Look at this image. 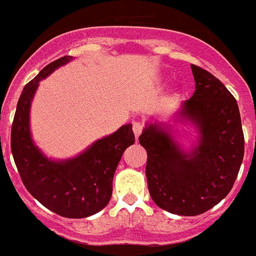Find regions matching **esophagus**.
I'll return each mask as SVG.
<instances>
[{"instance_id":"esophagus-1","label":"esophagus","mask_w":256,"mask_h":256,"mask_svg":"<svg viewBox=\"0 0 256 256\" xmlns=\"http://www.w3.org/2000/svg\"><path fill=\"white\" fill-rule=\"evenodd\" d=\"M133 132H134V136H136V138H138L140 134H141L142 130H144V126H142L140 122H133Z\"/></svg>"}]
</instances>
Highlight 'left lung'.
<instances>
[{
    "label": "left lung",
    "instance_id": "obj_1",
    "mask_svg": "<svg viewBox=\"0 0 256 256\" xmlns=\"http://www.w3.org/2000/svg\"><path fill=\"white\" fill-rule=\"evenodd\" d=\"M191 69L196 91L174 112V124L148 122L138 138L148 151L151 198L162 209L184 216L202 214L228 195L245 150L234 97L209 72L196 65ZM178 124L194 126L198 134L188 149L176 140Z\"/></svg>",
    "mask_w": 256,
    "mask_h": 256
}]
</instances>
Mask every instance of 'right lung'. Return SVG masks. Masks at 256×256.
Wrapping results in <instances>:
<instances>
[{
    "instance_id": "1",
    "label": "right lung",
    "mask_w": 256,
    "mask_h": 256,
    "mask_svg": "<svg viewBox=\"0 0 256 256\" xmlns=\"http://www.w3.org/2000/svg\"><path fill=\"white\" fill-rule=\"evenodd\" d=\"M73 56L44 66L24 87L11 128V151L26 188L40 204L65 218H86L102 210L112 198V178L126 148L134 144L132 124L102 137L69 159H51L34 144L30 106L42 79Z\"/></svg>"
}]
</instances>
